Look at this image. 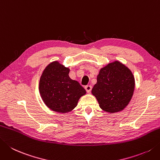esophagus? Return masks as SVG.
Returning a JSON list of instances; mask_svg holds the SVG:
<instances>
[{
  "mask_svg": "<svg viewBox=\"0 0 160 160\" xmlns=\"http://www.w3.org/2000/svg\"><path fill=\"white\" fill-rule=\"evenodd\" d=\"M84 88H85L87 92L90 93L91 91H92V86H91V85H87V86H85V87H84Z\"/></svg>",
  "mask_w": 160,
  "mask_h": 160,
  "instance_id": "1",
  "label": "esophagus"
}]
</instances>
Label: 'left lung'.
Listing matches in <instances>:
<instances>
[{"label":"left lung","mask_w":160,"mask_h":160,"mask_svg":"<svg viewBox=\"0 0 160 160\" xmlns=\"http://www.w3.org/2000/svg\"><path fill=\"white\" fill-rule=\"evenodd\" d=\"M134 89L132 72L120 62L115 61L100 70L92 93L102 110L115 113L128 105Z\"/></svg>","instance_id":"left-lung-1"}]
</instances>
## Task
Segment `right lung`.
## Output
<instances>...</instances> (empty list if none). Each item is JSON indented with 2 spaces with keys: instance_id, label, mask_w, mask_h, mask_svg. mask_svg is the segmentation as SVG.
Segmentation results:
<instances>
[{
  "instance_id": "obj_1",
  "label": "right lung",
  "mask_w": 160,
  "mask_h": 160,
  "mask_svg": "<svg viewBox=\"0 0 160 160\" xmlns=\"http://www.w3.org/2000/svg\"><path fill=\"white\" fill-rule=\"evenodd\" d=\"M69 68L58 61L49 64L39 80V92L43 101L52 111L67 113L77 106L86 91L76 80L70 78Z\"/></svg>"
}]
</instances>
